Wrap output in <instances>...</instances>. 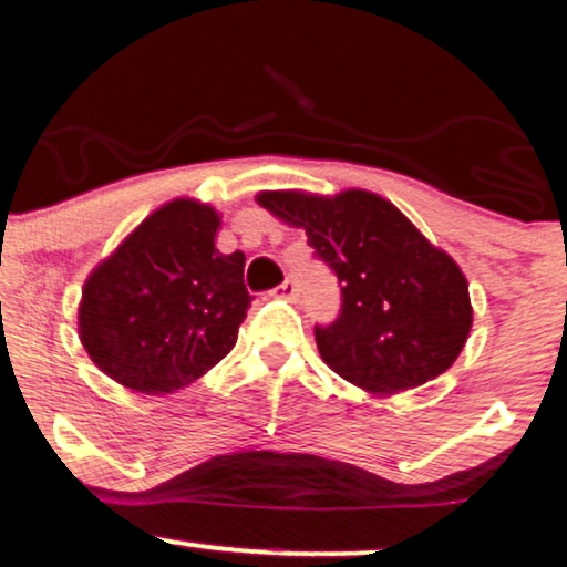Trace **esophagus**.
<instances>
[{"label": "esophagus", "instance_id": "obj_1", "mask_svg": "<svg viewBox=\"0 0 567 567\" xmlns=\"http://www.w3.org/2000/svg\"><path fill=\"white\" fill-rule=\"evenodd\" d=\"M277 292L282 295V298H287V300H295L298 298V280H295V277H287V280L277 287Z\"/></svg>", "mask_w": 567, "mask_h": 567}]
</instances>
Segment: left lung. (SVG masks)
I'll return each mask as SVG.
<instances>
[{"instance_id":"1","label":"left lung","mask_w":567,"mask_h":567,"mask_svg":"<svg viewBox=\"0 0 567 567\" xmlns=\"http://www.w3.org/2000/svg\"><path fill=\"white\" fill-rule=\"evenodd\" d=\"M257 203L295 228L341 285L337 321L316 326L323 362L370 393L419 388L450 370L465 347L473 306L467 280L385 197L347 189L259 193Z\"/></svg>"}]
</instances>
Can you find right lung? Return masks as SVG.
Returning <instances> with one entry per match:
<instances>
[{"mask_svg": "<svg viewBox=\"0 0 567 567\" xmlns=\"http://www.w3.org/2000/svg\"><path fill=\"white\" fill-rule=\"evenodd\" d=\"M220 215L189 197L151 213L90 275L79 337L107 378L135 393L189 385L236 344L251 306L246 257L220 254Z\"/></svg>", "mask_w": 567, "mask_h": 567, "instance_id": "right-lung-1", "label": "right lung"}]
</instances>
